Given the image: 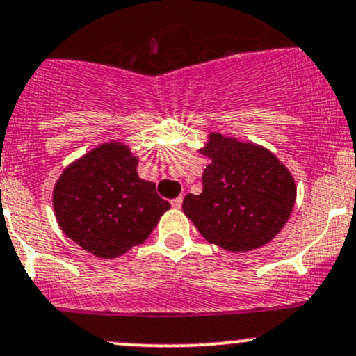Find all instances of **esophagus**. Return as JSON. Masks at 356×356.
Returning <instances> with one entry per match:
<instances>
[{
  "label": "esophagus",
  "instance_id": "34e87169",
  "mask_svg": "<svg viewBox=\"0 0 356 356\" xmlns=\"http://www.w3.org/2000/svg\"><path fill=\"white\" fill-rule=\"evenodd\" d=\"M172 208H175V209H179L182 206V196H179V197H175V199H172Z\"/></svg>",
  "mask_w": 356,
  "mask_h": 356
}]
</instances>
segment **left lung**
<instances>
[{
  "label": "left lung",
  "instance_id": "1",
  "mask_svg": "<svg viewBox=\"0 0 356 356\" xmlns=\"http://www.w3.org/2000/svg\"><path fill=\"white\" fill-rule=\"evenodd\" d=\"M202 193L182 211L209 243L229 252L264 247L284 228L296 202L291 172L267 148L211 134Z\"/></svg>",
  "mask_w": 356,
  "mask_h": 356
}]
</instances>
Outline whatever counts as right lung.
<instances>
[{"label": "right lung", "instance_id": "add662e5", "mask_svg": "<svg viewBox=\"0 0 356 356\" xmlns=\"http://www.w3.org/2000/svg\"><path fill=\"white\" fill-rule=\"evenodd\" d=\"M138 159L118 142L99 145L62 172L54 209L62 232L99 259H116L143 243L169 201L136 174Z\"/></svg>", "mask_w": 356, "mask_h": 356}]
</instances>
